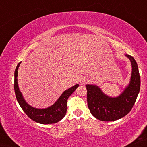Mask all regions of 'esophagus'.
I'll use <instances>...</instances> for the list:
<instances>
[{"label": "esophagus", "mask_w": 147, "mask_h": 147, "mask_svg": "<svg viewBox=\"0 0 147 147\" xmlns=\"http://www.w3.org/2000/svg\"><path fill=\"white\" fill-rule=\"evenodd\" d=\"M86 82H87V78H86V77H83V78H81L80 79L81 84H84Z\"/></svg>", "instance_id": "esophagus-1"}]
</instances>
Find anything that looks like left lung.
I'll list each match as a JSON object with an SVG mask.
<instances>
[{
  "label": "left lung",
  "mask_w": 147,
  "mask_h": 147,
  "mask_svg": "<svg viewBox=\"0 0 147 147\" xmlns=\"http://www.w3.org/2000/svg\"><path fill=\"white\" fill-rule=\"evenodd\" d=\"M131 61L132 71L129 84L117 97L106 95L98 86L86 84L88 106L91 114L104 122L115 121L131 111L140 89V77L138 64L133 57L126 54Z\"/></svg>",
  "instance_id": "1"
}]
</instances>
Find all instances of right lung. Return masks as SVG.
I'll list each match as a JSON object with an SVG mask.
<instances>
[{
  "mask_svg": "<svg viewBox=\"0 0 147 147\" xmlns=\"http://www.w3.org/2000/svg\"><path fill=\"white\" fill-rule=\"evenodd\" d=\"M21 63V62H20L18 64L14 72V91L16 99L21 109L30 119L39 124H50L59 122L66 114L67 108H68L67 101L68 97L73 93V92H75V90L79 86V84H76L73 86L70 87V88L65 90L52 106L45 109L34 108L30 106L25 100L18 87V70Z\"/></svg>",
  "mask_w": 147,
  "mask_h": 147,
  "instance_id": "right-lung-1",
  "label": "right lung"
}]
</instances>
